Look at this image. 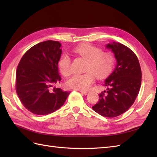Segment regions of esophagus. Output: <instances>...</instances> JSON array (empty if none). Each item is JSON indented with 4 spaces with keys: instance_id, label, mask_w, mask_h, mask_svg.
<instances>
[{
    "instance_id": "obj_1",
    "label": "esophagus",
    "mask_w": 157,
    "mask_h": 157,
    "mask_svg": "<svg viewBox=\"0 0 157 157\" xmlns=\"http://www.w3.org/2000/svg\"><path fill=\"white\" fill-rule=\"evenodd\" d=\"M83 94H84V95H87L88 94V92H86V91H80Z\"/></svg>"
}]
</instances>
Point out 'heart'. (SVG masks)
<instances>
[{
    "instance_id": "b5f03b06",
    "label": "heart",
    "mask_w": 157,
    "mask_h": 157,
    "mask_svg": "<svg viewBox=\"0 0 157 157\" xmlns=\"http://www.w3.org/2000/svg\"><path fill=\"white\" fill-rule=\"evenodd\" d=\"M74 52L88 61L84 74H75L67 82V87L86 91L94 83L95 76L98 79L104 78L111 72L115 64V56L111 52H102V50L92 44H81L73 50ZM60 71L65 76L72 73L71 59L67 55H63L59 61Z\"/></svg>"
}]
</instances>
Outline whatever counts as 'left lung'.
<instances>
[{"label":"left lung","mask_w":157,"mask_h":157,"mask_svg":"<svg viewBox=\"0 0 157 157\" xmlns=\"http://www.w3.org/2000/svg\"><path fill=\"white\" fill-rule=\"evenodd\" d=\"M117 60L114 71L105 81L106 90L99 94L93 110L105 117H115L126 112L134 104L141 86L142 71L137 56L119 42L106 44Z\"/></svg>","instance_id":"obj_1"}]
</instances>
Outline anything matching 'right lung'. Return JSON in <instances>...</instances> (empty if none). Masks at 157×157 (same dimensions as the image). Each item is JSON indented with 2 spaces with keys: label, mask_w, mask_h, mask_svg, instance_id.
Returning <instances> with one entry per match:
<instances>
[{
  "label": "right lung",
  "mask_w": 157,
  "mask_h": 157,
  "mask_svg": "<svg viewBox=\"0 0 157 157\" xmlns=\"http://www.w3.org/2000/svg\"><path fill=\"white\" fill-rule=\"evenodd\" d=\"M61 44L47 40L32 46L20 61L16 71V91L23 106L36 115H48L64 104L69 92L56 88L61 78L58 63Z\"/></svg>",
  "instance_id": "obj_1"
}]
</instances>
